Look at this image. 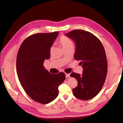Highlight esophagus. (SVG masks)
I'll list each match as a JSON object with an SVG mask.
<instances>
[{
    "mask_svg": "<svg viewBox=\"0 0 123 123\" xmlns=\"http://www.w3.org/2000/svg\"><path fill=\"white\" fill-rule=\"evenodd\" d=\"M65 75H66V77L67 78H69V77H70V74L65 73Z\"/></svg>",
    "mask_w": 123,
    "mask_h": 123,
    "instance_id": "obj_1",
    "label": "esophagus"
}]
</instances>
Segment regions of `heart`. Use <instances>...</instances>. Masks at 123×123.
Returning a JSON list of instances; mask_svg holds the SVG:
<instances>
[{
    "label": "heart",
    "instance_id": "b5f03b06",
    "mask_svg": "<svg viewBox=\"0 0 123 123\" xmlns=\"http://www.w3.org/2000/svg\"><path fill=\"white\" fill-rule=\"evenodd\" d=\"M59 43L65 50L71 47H73V41L67 36H64V35L62 36L60 38L59 40ZM52 49H53V48L51 47L50 49V50L52 51Z\"/></svg>",
    "mask_w": 123,
    "mask_h": 123
}]
</instances>
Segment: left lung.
Wrapping results in <instances>:
<instances>
[{"label": "left lung", "mask_w": 123, "mask_h": 123, "mask_svg": "<svg viewBox=\"0 0 123 123\" xmlns=\"http://www.w3.org/2000/svg\"><path fill=\"white\" fill-rule=\"evenodd\" d=\"M76 44L74 59L80 60L83 74L72 73L70 76L78 81L73 89L76 98L88 100L97 95L104 84L107 73V61L101 41L90 32L74 30L65 34Z\"/></svg>", "instance_id": "1"}]
</instances>
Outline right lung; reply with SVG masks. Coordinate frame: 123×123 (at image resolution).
<instances>
[{
	"label": "right lung",
	"instance_id": "obj_1",
	"mask_svg": "<svg viewBox=\"0 0 123 123\" xmlns=\"http://www.w3.org/2000/svg\"><path fill=\"white\" fill-rule=\"evenodd\" d=\"M59 32L37 33L27 37L18 52L16 69L18 79L24 91L35 101L48 104L59 94L58 86L65 80L61 72L51 74L43 63L50 57V48Z\"/></svg>",
	"mask_w": 123,
	"mask_h": 123
}]
</instances>
